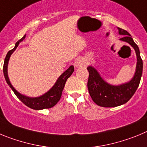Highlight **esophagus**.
Instances as JSON below:
<instances>
[{"label":"esophagus","mask_w":147,"mask_h":147,"mask_svg":"<svg viewBox=\"0 0 147 147\" xmlns=\"http://www.w3.org/2000/svg\"><path fill=\"white\" fill-rule=\"evenodd\" d=\"M74 65L76 67H84V66L86 65V63H85V62L83 60V59H77L76 62H75Z\"/></svg>","instance_id":"1"}]
</instances>
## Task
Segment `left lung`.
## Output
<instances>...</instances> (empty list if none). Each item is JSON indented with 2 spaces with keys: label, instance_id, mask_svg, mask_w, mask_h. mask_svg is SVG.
I'll list each match as a JSON object with an SVG mask.
<instances>
[{
  "label": "left lung",
  "instance_id": "8db88e82",
  "mask_svg": "<svg viewBox=\"0 0 147 147\" xmlns=\"http://www.w3.org/2000/svg\"><path fill=\"white\" fill-rule=\"evenodd\" d=\"M119 34L123 35L120 39L134 48L137 56V65L134 76L130 82L119 86L109 85L103 80L98 73L92 66L88 67L89 76L88 88L93 102L100 107H114L127 103L136 93L138 88L143 71V61L140 56L138 46L135 43L131 35L126 30L119 28Z\"/></svg>",
  "mask_w": 147,
  "mask_h": 147
}]
</instances>
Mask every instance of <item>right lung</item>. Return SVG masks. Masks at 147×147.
I'll list each match as a JSON object with an SVG mask.
<instances>
[{
	"mask_svg": "<svg viewBox=\"0 0 147 147\" xmlns=\"http://www.w3.org/2000/svg\"><path fill=\"white\" fill-rule=\"evenodd\" d=\"M26 36L22 37L20 40H19L18 42L15 44V48L11 50H10L9 52L7 53L6 56V58L4 59V63H3V74H4L5 80H6V82L9 85V86L11 88L15 94L16 95L19 99L23 102L25 105H26L27 107H30V108L34 109V110H42V109H47L51 108V107H54V105H57L58 102L60 99L61 96H62V90L64 89L65 85L67 81V80L71 76L73 72L74 71V67L73 65L70 66L69 68L66 70L62 75L59 77L57 81L56 82L55 85L53 86V88L49 90L46 93L43 94L41 96L36 97V98H30V97H27L26 96L20 94V93H18L15 88H13L12 85L10 83L9 77H8L7 74V66H8V62H9V59L10 58V56L15 51V49L18 46L19 43L21 41H23L25 38Z\"/></svg>",
	"mask_w": 147,
	"mask_h": 147,
	"instance_id": "obj_1",
	"label": "right lung"
}]
</instances>
